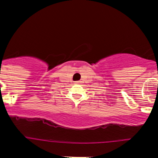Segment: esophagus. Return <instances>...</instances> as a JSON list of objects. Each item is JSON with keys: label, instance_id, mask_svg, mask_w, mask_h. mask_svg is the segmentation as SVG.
<instances>
[{"label": "esophagus", "instance_id": "esophagus-1", "mask_svg": "<svg viewBox=\"0 0 158 158\" xmlns=\"http://www.w3.org/2000/svg\"><path fill=\"white\" fill-rule=\"evenodd\" d=\"M75 83H76V84H78V83H80V81H76V82H75Z\"/></svg>", "mask_w": 158, "mask_h": 158}]
</instances>
